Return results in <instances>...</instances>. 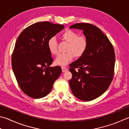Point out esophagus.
I'll return each instance as SVG.
<instances>
[{
  "mask_svg": "<svg viewBox=\"0 0 129 129\" xmlns=\"http://www.w3.org/2000/svg\"><path fill=\"white\" fill-rule=\"evenodd\" d=\"M61 68H62V71L63 72H66V71H68V69H67L66 67H64V66H62Z\"/></svg>",
  "mask_w": 129,
  "mask_h": 129,
  "instance_id": "esophagus-1",
  "label": "esophagus"
}]
</instances>
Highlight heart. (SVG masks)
Segmentation results:
<instances>
[{
    "mask_svg": "<svg viewBox=\"0 0 129 129\" xmlns=\"http://www.w3.org/2000/svg\"><path fill=\"white\" fill-rule=\"evenodd\" d=\"M77 34L72 30H66L62 34L63 40L69 43L67 52L58 55L55 60V64L66 66L75 56L80 57L84 54L87 47V41L84 36H77ZM48 48L53 55L58 54L57 42L55 38H50L48 42Z\"/></svg>",
    "mask_w": 129,
    "mask_h": 129,
    "instance_id": "obj_1",
    "label": "heart"
}]
</instances>
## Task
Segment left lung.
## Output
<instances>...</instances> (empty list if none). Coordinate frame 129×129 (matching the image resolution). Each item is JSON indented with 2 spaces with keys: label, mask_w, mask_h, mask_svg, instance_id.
Returning <instances> with one entry per match:
<instances>
[{
  "label": "left lung",
  "mask_w": 129,
  "mask_h": 129,
  "mask_svg": "<svg viewBox=\"0 0 129 129\" xmlns=\"http://www.w3.org/2000/svg\"><path fill=\"white\" fill-rule=\"evenodd\" d=\"M70 28L83 31L87 41L84 54L70 65L72 74L70 86L76 98L92 101L102 95L110 85L115 64V51L107 36L96 26L79 23Z\"/></svg>",
  "instance_id": "1"
}]
</instances>
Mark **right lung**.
<instances>
[{
  "mask_svg": "<svg viewBox=\"0 0 129 129\" xmlns=\"http://www.w3.org/2000/svg\"><path fill=\"white\" fill-rule=\"evenodd\" d=\"M64 28V25L39 22L26 28L17 38L12 55V69L19 87L33 98L44 97L62 72L53 62L48 42Z\"/></svg>",
  "mask_w": 129,
  "mask_h": 129,
  "instance_id": "add662e5",
  "label": "right lung"
}]
</instances>
